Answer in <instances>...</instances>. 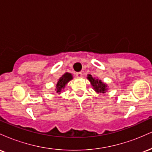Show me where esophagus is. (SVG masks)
Returning <instances> with one entry per match:
<instances>
[{
  "label": "esophagus",
  "instance_id": "34e87169",
  "mask_svg": "<svg viewBox=\"0 0 152 152\" xmlns=\"http://www.w3.org/2000/svg\"><path fill=\"white\" fill-rule=\"evenodd\" d=\"M76 76L77 78H81L83 76V74H82L81 72H77L76 74Z\"/></svg>",
  "mask_w": 152,
  "mask_h": 152
}]
</instances>
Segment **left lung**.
Instances as JSON below:
<instances>
[{"label": "left lung", "mask_w": 152, "mask_h": 152, "mask_svg": "<svg viewBox=\"0 0 152 152\" xmlns=\"http://www.w3.org/2000/svg\"><path fill=\"white\" fill-rule=\"evenodd\" d=\"M87 78H88V79L90 81L92 86L94 87V90H95L96 91L103 94H104L106 91V90H107V88H106V85L104 84L101 80H99L98 78L92 77L91 75H88Z\"/></svg>", "instance_id": "1"}]
</instances>
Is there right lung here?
I'll use <instances>...</instances> for the list:
<instances>
[{"instance_id":"obj_1","label":"right lung","mask_w":152,"mask_h":152,"mask_svg":"<svg viewBox=\"0 0 152 152\" xmlns=\"http://www.w3.org/2000/svg\"><path fill=\"white\" fill-rule=\"evenodd\" d=\"M72 79V75L69 73H66L65 74L59 78L58 83L56 84V92L57 93H60L61 90L64 88L66 83H68L70 80Z\"/></svg>"}]
</instances>
